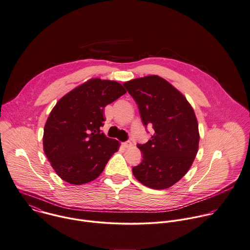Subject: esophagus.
<instances>
[{"label": "esophagus", "instance_id": "1", "mask_svg": "<svg viewBox=\"0 0 250 250\" xmlns=\"http://www.w3.org/2000/svg\"><path fill=\"white\" fill-rule=\"evenodd\" d=\"M132 144H131V142L130 141H125V142H123V146L125 147V148H127V147H130Z\"/></svg>", "mask_w": 250, "mask_h": 250}]
</instances>
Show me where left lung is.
<instances>
[{
    "label": "left lung",
    "instance_id": "obj_1",
    "mask_svg": "<svg viewBox=\"0 0 250 250\" xmlns=\"http://www.w3.org/2000/svg\"><path fill=\"white\" fill-rule=\"evenodd\" d=\"M124 86L136 102L145 127L155 133L137 144L142 162L132 168L143 185L163 190L178 182L191 167L199 150V125L185 96L159 76L125 82Z\"/></svg>",
    "mask_w": 250,
    "mask_h": 250
}]
</instances>
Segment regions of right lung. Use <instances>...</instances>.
I'll use <instances>...</instances> for the list:
<instances>
[{"label": "right lung", "mask_w": 250, "mask_h": 250, "mask_svg": "<svg viewBox=\"0 0 250 250\" xmlns=\"http://www.w3.org/2000/svg\"><path fill=\"white\" fill-rule=\"evenodd\" d=\"M115 81L91 79L64 95L43 128V151L57 175L82 185L96 179L120 143L101 132L104 108L125 93Z\"/></svg>", "instance_id": "right-lung-1"}]
</instances>
